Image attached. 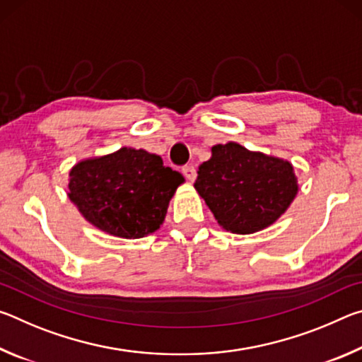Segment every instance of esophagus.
<instances>
[{
	"mask_svg": "<svg viewBox=\"0 0 362 362\" xmlns=\"http://www.w3.org/2000/svg\"><path fill=\"white\" fill-rule=\"evenodd\" d=\"M182 174L185 175V179L189 180V182H193L196 179V169L193 166H183Z\"/></svg>",
	"mask_w": 362,
	"mask_h": 362,
	"instance_id": "esophagus-1",
	"label": "esophagus"
}]
</instances>
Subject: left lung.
Here are the masks:
<instances>
[{"label":"left lung","mask_w":362,"mask_h":362,"mask_svg":"<svg viewBox=\"0 0 362 362\" xmlns=\"http://www.w3.org/2000/svg\"><path fill=\"white\" fill-rule=\"evenodd\" d=\"M194 188L217 222L238 235L272 225L298 189L289 163L235 142L212 146V158L199 166Z\"/></svg>","instance_id":"left-lung-1"}]
</instances>
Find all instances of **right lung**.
I'll list each match as a JSON object with an SVG mask.
<instances>
[{
	"label": "right lung",
	"mask_w": 362,
	"mask_h": 362,
	"mask_svg": "<svg viewBox=\"0 0 362 362\" xmlns=\"http://www.w3.org/2000/svg\"><path fill=\"white\" fill-rule=\"evenodd\" d=\"M182 182L159 156L124 146L78 163L70 173L69 198L99 230L132 240L159 228Z\"/></svg>",
	"instance_id": "add662e5"
}]
</instances>
